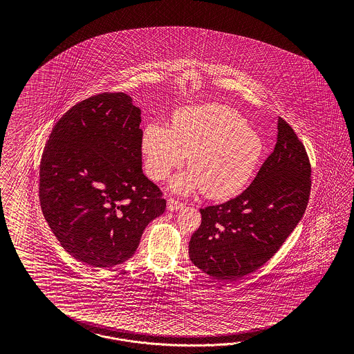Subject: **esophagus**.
Wrapping results in <instances>:
<instances>
[{
    "mask_svg": "<svg viewBox=\"0 0 354 354\" xmlns=\"http://www.w3.org/2000/svg\"><path fill=\"white\" fill-rule=\"evenodd\" d=\"M183 206H184V204L180 203V201H178V200L172 198V197L167 198V210H170V212L179 210V209H182Z\"/></svg>",
    "mask_w": 354,
    "mask_h": 354,
    "instance_id": "1",
    "label": "esophagus"
}]
</instances>
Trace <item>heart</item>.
Returning <instances> with one entry per match:
<instances>
[{"instance_id":"b5f03b06","label":"heart","mask_w":354,"mask_h":354,"mask_svg":"<svg viewBox=\"0 0 354 354\" xmlns=\"http://www.w3.org/2000/svg\"><path fill=\"white\" fill-rule=\"evenodd\" d=\"M263 142L237 111L218 104L180 109L171 129L149 124L142 138L147 170L151 179L165 180L180 167L185 156L191 171L172 179V188L223 200L239 192L257 167Z\"/></svg>"}]
</instances>
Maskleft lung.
I'll return each instance as SVG.
<instances>
[{
	"instance_id": "1",
	"label": "left lung",
	"mask_w": 354,
	"mask_h": 354,
	"mask_svg": "<svg viewBox=\"0 0 354 354\" xmlns=\"http://www.w3.org/2000/svg\"><path fill=\"white\" fill-rule=\"evenodd\" d=\"M311 165L296 132L279 118L278 141L247 189L201 209L189 241L193 263L215 279L236 280L263 266L300 222L309 203Z\"/></svg>"
}]
</instances>
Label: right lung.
Segmentation results:
<instances>
[{
    "label": "right lung",
    "instance_id": "right-lung-1",
    "mask_svg": "<svg viewBox=\"0 0 354 354\" xmlns=\"http://www.w3.org/2000/svg\"><path fill=\"white\" fill-rule=\"evenodd\" d=\"M131 101L104 92L77 102L54 124L40 161L44 216L64 250L91 268L132 257L166 207L142 174L141 117Z\"/></svg>",
    "mask_w": 354,
    "mask_h": 354
}]
</instances>
